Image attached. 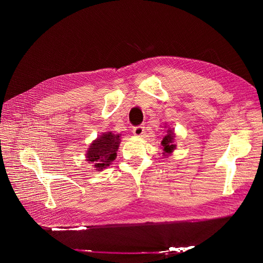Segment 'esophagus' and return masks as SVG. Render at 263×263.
Instances as JSON below:
<instances>
[{"label":"esophagus","instance_id":"esophagus-1","mask_svg":"<svg viewBox=\"0 0 263 263\" xmlns=\"http://www.w3.org/2000/svg\"><path fill=\"white\" fill-rule=\"evenodd\" d=\"M144 133H145V126L138 125V126L133 127V134L136 135V136H141Z\"/></svg>","mask_w":263,"mask_h":263}]
</instances>
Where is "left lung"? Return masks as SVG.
<instances>
[{
	"instance_id": "obj_1",
	"label": "left lung",
	"mask_w": 263,
	"mask_h": 263,
	"mask_svg": "<svg viewBox=\"0 0 263 263\" xmlns=\"http://www.w3.org/2000/svg\"><path fill=\"white\" fill-rule=\"evenodd\" d=\"M173 132L172 130H168V135L163 137L162 141H161V145L163 147V154H170L176 148V146L173 145Z\"/></svg>"
}]
</instances>
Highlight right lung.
Listing matches in <instances>:
<instances>
[{
	"label": "right lung",
	"instance_id": "add662e5",
	"mask_svg": "<svg viewBox=\"0 0 263 263\" xmlns=\"http://www.w3.org/2000/svg\"><path fill=\"white\" fill-rule=\"evenodd\" d=\"M119 135L112 133H104L98 139H95L86 154V161L92 163L97 170L101 171L103 168H106L110 162L115 160L116 151L118 149Z\"/></svg>",
	"mask_w": 263,
	"mask_h": 263
}]
</instances>
